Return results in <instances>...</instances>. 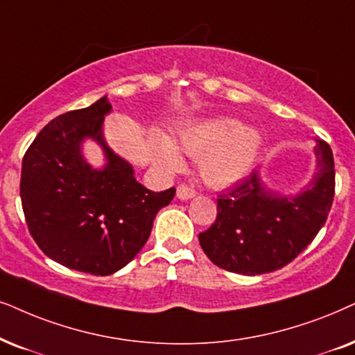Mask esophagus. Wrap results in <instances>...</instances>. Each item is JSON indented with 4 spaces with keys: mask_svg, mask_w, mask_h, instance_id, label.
Here are the masks:
<instances>
[{
    "mask_svg": "<svg viewBox=\"0 0 355 355\" xmlns=\"http://www.w3.org/2000/svg\"><path fill=\"white\" fill-rule=\"evenodd\" d=\"M194 196H196L194 189L187 187L186 184H181V186H178V189H176V197L179 200H189V199H192Z\"/></svg>",
    "mask_w": 355,
    "mask_h": 355,
    "instance_id": "34e87169",
    "label": "esophagus"
}]
</instances>
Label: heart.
I'll return each instance as SVG.
<instances>
[{
  "instance_id": "1",
  "label": "heart",
  "mask_w": 355,
  "mask_h": 355,
  "mask_svg": "<svg viewBox=\"0 0 355 355\" xmlns=\"http://www.w3.org/2000/svg\"><path fill=\"white\" fill-rule=\"evenodd\" d=\"M178 148L192 158H199V173L211 187H228L250 173L262 146L256 128L239 125L232 117H210L189 123L178 132ZM153 156L168 171H179L184 158L163 135L151 141Z\"/></svg>"
}]
</instances>
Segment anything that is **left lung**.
Here are the masks:
<instances>
[{
    "instance_id": "obj_1",
    "label": "left lung",
    "mask_w": 355,
    "mask_h": 355,
    "mask_svg": "<svg viewBox=\"0 0 355 355\" xmlns=\"http://www.w3.org/2000/svg\"><path fill=\"white\" fill-rule=\"evenodd\" d=\"M316 168L297 194L285 196L262 182L254 169L230 194L218 196L215 223L199 234L215 266L243 275L268 274L292 262L326 223L334 197L329 145L315 140Z\"/></svg>"
}]
</instances>
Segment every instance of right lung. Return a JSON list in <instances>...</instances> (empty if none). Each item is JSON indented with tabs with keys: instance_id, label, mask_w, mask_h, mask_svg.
Returning a JSON list of instances; mask_svg holds the SVG:
<instances>
[{
	"instance_id": "add662e5",
	"label": "right lung",
	"mask_w": 355,
	"mask_h": 355,
	"mask_svg": "<svg viewBox=\"0 0 355 355\" xmlns=\"http://www.w3.org/2000/svg\"><path fill=\"white\" fill-rule=\"evenodd\" d=\"M107 96L89 107L49 122L22 159L21 202L37 246L58 264L93 275H110L145 246L156 214L176 189L153 192L135 179L133 166L104 138ZM86 139L103 150L94 168L82 153Z\"/></svg>"
}]
</instances>
